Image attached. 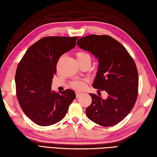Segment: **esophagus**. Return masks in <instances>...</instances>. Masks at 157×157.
<instances>
[{
  "label": "esophagus",
  "instance_id": "esophagus-1",
  "mask_svg": "<svg viewBox=\"0 0 157 157\" xmlns=\"http://www.w3.org/2000/svg\"><path fill=\"white\" fill-rule=\"evenodd\" d=\"M75 94H76V96H77V97H78V96H80L81 94H82V93L81 92H78V91H77V92H75Z\"/></svg>",
  "mask_w": 157,
  "mask_h": 157
}]
</instances>
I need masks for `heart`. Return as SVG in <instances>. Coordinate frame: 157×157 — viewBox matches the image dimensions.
<instances>
[{"label":"heart","mask_w":157,"mask_h":157,"mask_svg":"<svg viewBox=\"0 0 157 157\" xmlns=\"http://www.w3.org/2000/svg\"><path fill=\"white\" fill-rule=\"evenodd\" d=\"M77 59H78V63H84V62H90L91 63V57L89 54L87 52L80 51L77 52L76 54ZM72 88L76 90H80L84 88V84L83 82L81 81H75L71 83Z\"/></svg>","instance_id":"1"}]
</instances>
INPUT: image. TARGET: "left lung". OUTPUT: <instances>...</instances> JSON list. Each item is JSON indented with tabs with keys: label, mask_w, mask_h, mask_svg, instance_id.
<instances>
[{
	"label": "left lung",
	"mask_w": 157,
	"mask_h": 157,
	"mask_svg": "<svg viewBox=\"0 0 157 157\" xmlns=\"http://www.w3.org/2000/svg\"><path fill=\"white\" fill-rule=\"evenodd\" d=\"M98 61L93 87L105 90L107 98L89 94L92 103L86 109L88 118L97 124L113 126L132 111L138 90V73L135 63L125 48L107 35H90L77 41Z\"/></svg>",
	"instance_id": "left-lung-1"
}]
</instances>
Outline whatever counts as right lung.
Instances as JSON below:
<instances>
[{
	"label": "right lung",
	"instance_id": "add662e5",
	"mask_svg": "<svg viewBox=\"0 0 157 157\" xmlns=\"http://www.w3.org/2000/svg\"><path fill=\"white\" fill-rule=\"evenodd\" d=\"M77 37L49 36L32 44L15 73L16 94L25 115L36 124L48 126L61 121L76 97L74 91L51 90L59 58L76 45Z\"/></svg>",
	"mask_w": 157,
	"mask_h": 157
}]
</instances>
